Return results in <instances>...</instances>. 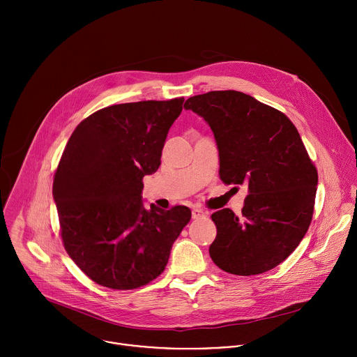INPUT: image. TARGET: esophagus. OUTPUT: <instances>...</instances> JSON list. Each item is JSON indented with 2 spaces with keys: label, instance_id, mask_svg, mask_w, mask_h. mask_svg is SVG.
Segmentation results:
<instances>
[{
  "label": "esophagus",
  "instance_id": "1",
  "mask_svg": "<svg viewBox=\"0 0 357 357\" xmlns=\"http://www.w3.org/2000/svg\"><path fill=\"white\" fill-rule=\"evenodd\" d=\"M208 216V212L206 211H203V209H193L192 211V218L193 219H203V218H206Z\"/></svg>",
  "mask_w": 357,
  "mask_h": 357
}]
</instances>
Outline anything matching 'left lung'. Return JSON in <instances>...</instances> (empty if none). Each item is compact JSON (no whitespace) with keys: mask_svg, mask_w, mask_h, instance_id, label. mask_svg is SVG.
Segmentation results:
<instances>
[{"mask_svg":"<svg viewBox=\"0 0 357 357\" xmlns=\"http://www.w3.org/2000/svg\"><path fill=\"white\" fill-rule=\"evenodd\" d=\"M183 107L211 126L220 179L248 186L241 216L230 209L212 215L213 263L234 275L277 267L298 247L314 215L318 172L298 130L284 113L236 90L197 94Z\"/></svg>","mask_w":357,"mask_h":357,"instance_id":"left-lung-1","label":"left lung"}]
</instances>
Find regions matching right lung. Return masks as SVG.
<instances>
[{
	"label": "right lung",
	"mask_w": 357,
	"mask_h": 357,
	"mask_svg": "<svg viewBox=\"0 0 357 357\" xmlns=\"http://www.w3.org/2000/svg\"><path fill=\"white\" fill-rule=\"evenodd\" d=\"M185 98L105 107L70 135L54 179L65 250L94 282L134 289L155 280L190 209L142 205V178L157 172Z\"/></svg>",
	"instance_id": "add662e5"
}]
</instances>
